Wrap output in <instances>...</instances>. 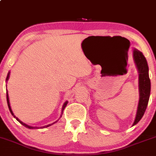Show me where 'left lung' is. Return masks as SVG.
<instances>
[{"instance_id":"8db88e82","label":"left lung","mask_w":156,"mask_h":156,"mask_svg":"<svg viewBox=\"0 0 156 156\" xmlns=\"http://www.w3.org/2000/svg\"><path fill=\"white\" fill-rule=\"evenodd\" d=\"M133 58L139 73V95H140V98H139V105H138L136 117L133 126L140 121L145 112L148 101H149L150 89H151L149 73H148L149 69H148L147 62L145 57L141 52L136 49H134Z\"/></svg>"}]
</instances>
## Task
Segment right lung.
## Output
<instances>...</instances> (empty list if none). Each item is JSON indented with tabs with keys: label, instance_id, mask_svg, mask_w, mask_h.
Listing matches in <instances>:
<instances>
[{
	"label": "right lung",
	"instance_id": "1",
	"mask_svg": "<svg viewBox=\"0 0 156 156\" xmlns=\"http://www.w3.org/2000/svg\"><path fill=\"white\" fill-rule=\"evenodd\" d=\"M9 74H10V73L9 72V73H8V75H7V77H6V80L9 79ZM6 101H7V103H8V106H9V111H10V112H11V114H12V116H13L15 118H16V119H17V121L19 122L20 123H21V124H22L23 126H25V127H26V128H30V129H32V128H34L33 127H31V126H28V125H26L25 124V123H23V122H21L20 120V119H18V118L17 117H16L15 115H14V114H13V112H12V109H11V106H10V104H9V95H8V92H6ZM67 102H65V103H64V104L63 105V107H62V114H63V111H64V108H65L66 107V105H67ZM57 122V121H56ZM55 122H53V123H52V124H50V125H46V126H44V127H41V128H47V127H49V126H51V125H52L53 124H54Z\"/></svg>",
	"mask_w": 156,
	"mask_h": 156
}]
</instances>
